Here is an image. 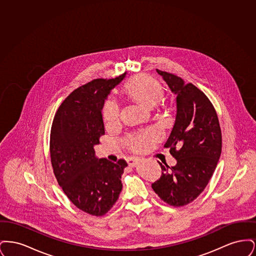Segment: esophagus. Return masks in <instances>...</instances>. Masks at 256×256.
Masks as SVG:
<instances>
[{
    "instance_id": "obj_1",
    "label": "esophagus",
    "mask_w": 256,
    "mask_h": 256,
    "mask_svg": "<svg viewBox=\"0 0 256 256\" xmlns=\"http://www.w3.org/2000/svg\"><path fill=\"white\" fill-rule=\"evenodd\" d=\"M138 162H139V159L136 158H130L128 159V163L130 166H135V165H137Z\"/></svg>"
}]
</instances>
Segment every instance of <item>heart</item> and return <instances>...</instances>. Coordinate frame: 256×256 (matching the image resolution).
Instances as JSON below:
<instances>
[{
    "instance_id": "b5f03b06",
    "label": "heart",
    "mask_w": 256,
    "mask_h": 256,
    "mask_svg": "<svg viewBox=\"0 0 256 256\" xmlns=\"http://www.w3.org/2000/svg\"><path fill=\"white\" fill-rule=\"evenodd\" d=\"M126 91L130 97L137 100L146 106H154L162 97V86L152 76H141L130 80L126 86ZM102 117L106 126H113L120 119V106L114 100L110 98L104 102ZM156 130H150L140 134H132L126 138V144L132 150H144L158 137Z\"/></svg>"
}]
</instances>
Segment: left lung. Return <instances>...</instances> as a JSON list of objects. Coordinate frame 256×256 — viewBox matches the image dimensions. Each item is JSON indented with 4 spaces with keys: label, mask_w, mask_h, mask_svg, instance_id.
Segmentation results:
<instances>
[{
    "label": "left lung",
    "mask_w": 256,
    "mask_h": 256,
    "mask_svg": "<svg viewBox=\"0 0 256 256\" xmlns=\"http://www.w3.org/2000/svg\"><path fill=\"white\" fill-rule=\"evenodd\" d=\"M156 72L176 95V116L164 148L176 165L161 167V176L152 183L159 198L170 206H187L206 189L222 152V132L214 106L192 84H185L174 74Z\"/></svg>",
    "instance_id": "8db88e82"
}]
</instances>
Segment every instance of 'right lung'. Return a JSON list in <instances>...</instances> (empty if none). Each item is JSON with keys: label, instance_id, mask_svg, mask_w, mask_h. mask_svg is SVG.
I'll list each match as a JSON object with an SVG mask.
<instances>
[{"label": "right lung", "instance_id": "add662e5", "mask_svg": "<svg viewBox=\"0 0 256 256\" xmlns=\"http://www.w3.org/2000/svg\"><path fill=\"white\" fill-rule=\"evenodd\" d=\"M124 76L96 78L80 86L62 102L52 124L50 156L54 176L74 206L96 217L116 204L128 166L124 159L96 158L93 148L104 134V100Z\"/></svg>", "mask_w": 256, "mask_h": 256}]
</instances>
